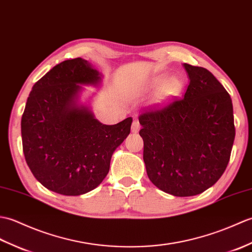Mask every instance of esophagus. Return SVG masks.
<instances>
[{"label":"esophagus","mask_w":252,"mask_h":252,"mask_svg":"<svg viewBox=\"0 0 252 252\" xmlns=\"http://www.w3.org/2000/svg\"><path fill=\"white\" fill-rule=\"evenodd\" d=\"M140 123H139L137 120H135L132 122V124H131V131L133 132V133H137L139 130H140Z\"/></svg>","instance_id":"1"}]
</instances>
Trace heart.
<instances>
[{"instance_id":"heart-1","label":"heart","mask_w":252,"mask_h":252,"mask_svg":"<svg viewBox=\"0 0 252 252\" xmlns=\"http://www.w3.org/2000/svg\"><path fill=\"white\" fill-rule=\"evenodd\" d=\"M163 81L164 83H163V85H161L160 91H161V94H164V96H170V94H176L179 89L181 88V85H182L181 81L179 80L177 76H169L164 81V75L154 77L152 81V85L158 86Z\"/></svg>"}]
</instances>
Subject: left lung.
I'll list each match as a JSON object with an SVG mask.
<instances>
[{
    "instance_id": "8db88e82",
    "label": "left lung",
    "mask_w": 252,
    "mask_h": 252,
    "mask_svg": "<svg viewBox=\"0 0 252 252\" xmlns=\"http://www.w3.org/2000/svg\"><path fill=\"white\" fill-rule=\"evenodd\" d=\"M189 83L182 98L139 116L143 160L155 187L193 196L224 172L235 138L230 94L214 74L184 63Z\"/></svg>"
}]
</instances>
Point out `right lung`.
<instances>
[{
  "mask_svg": "<svg viewBox=\"0 0 252 252\" xmlns=\"http://www.w3.org/2000/svg\"><path fill=\"white\" fill-rule=\"evenodd\" d=\"M101 74L87 60H64L32 87L21 119L22 150L42 186L66 196L96 189L110 169L115 149L129 135L132 119L104 125L76 103L82 85Z\"/></svg>",
  "mask_w": 252,
  "mask_h": 252,
  "instance_id": "right-lung-1",
  "label": "right lung"
}]
</instances>
